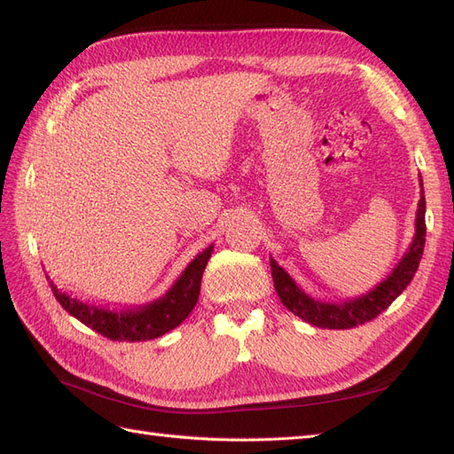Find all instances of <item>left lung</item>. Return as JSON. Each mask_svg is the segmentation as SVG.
I'll list each match as a JSON object with an SVG mask.
<instances>
[{
    "mask_svg": "<svg viewBox=\"0 0 454 454\" xmlns=\"http://www.w3.org/2000/svg\"><path fill=\"white\" fill-rule=\"evenodd\" d=\"M419 201L416 213V234L412 238L404 257L398 261V265L393 269L383 282H379L373 290L364 296H357L344 301H326L309 296L298 282L294 280L278 262L270 257V270L275 290L278 294L284 308H288L300 319L321 329H352V326L364 325L375 319L379 313L385 311L406 286L412 282L418 265L421 261V253L426 246V197H424V184L419 176Z\"/></svg>",
    "mask_w": 454,
    "mask_h": 454,
    "instance_id": "left-lung-1",
    "label": "left lung"
}]
</instances>
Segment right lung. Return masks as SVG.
I'll return each instance as SVG.
<instances>
[{"label":"right lung","instance_id":"right-lung-1","mask_svg":"<svg viewBox=\"0 0 454 454\" xmlns=\"http://www.w3.org/2000/svg\"><path fill=\"white\" fill-rule=\"evenodd\" d=\"M213 249L215 246H208L205 251L199 253L162 298L139 305V308L114 309L89 303L63 292L48 277L46 278L50 280L51 292H54L56 300L61 303V308L82 325L90 326L92 331L106 336L110 340L120 342L154 340L168 331L176 329L177 325H182L187 319V315L193 311L199 300V292H201L203 272Z\"/></svg>","mask_w":454,"mask_h":454}]
</instances>
